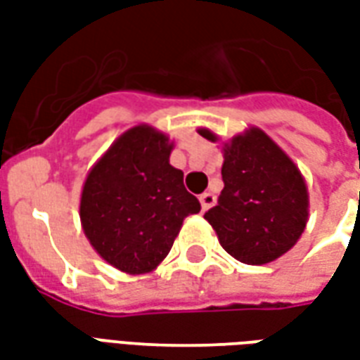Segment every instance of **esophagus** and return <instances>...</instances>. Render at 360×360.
<instances>
[{
  "label": "esophagus",
  "mask_w": 360,
  "mask_h": 360,
  "mask_svg": "<svg viewBox=\"0 0 360 360\" xmlns=\"http://www.w3.org/2000/svg\"><path fill=\"white\" fill-rule=\"evenodd\" d=\"M200 204H202V210H210L212 206L216 204V195L214 193H202L200 195Z\"/></svg>",
  "instance_id": "obj_1"
}]
</instances>
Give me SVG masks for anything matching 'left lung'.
Returning <instances> with one entry per match:
<instances>
[{
    "mask_svg": "<svg viewBox=\"0 0 360 360\" xmlns=\"http://www.w3.org/2000/svg\"><path fill=\"white\" fill-rule=\"evenodd\" d=\"M208 141L216 136L206 129ZM224 191L204 214L221 247L243 264H268L299 241L309 218V193L297 165L270 136L250 129L224 148Z\"/></svg>",
    "mask_w": 360,
    "mask_h": 360,
    "instance_id": "obj_1",
    "label": "left lung"
}]
</instances>
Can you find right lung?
Here are the masks:
<instances>
[{"instance_id": "right-lung-1", "label": "right lung", "mask_w": 360, "mask_h": 360, "mask_svg": "<svg viewBox=\"0 0 360 360\" xmlns=\"http://www.w3.org/2000/svg\"><path fill=\"white\" fill-rule=\"evenodd\" d=\"M173 144L148 125L129 129L90 169L82 229L96 252L127 274H146L172 250L183 219L200 212L169 164Z\"/></svg>"}]
</instances>
